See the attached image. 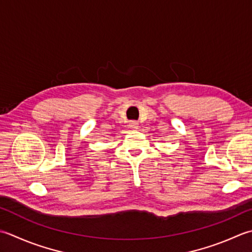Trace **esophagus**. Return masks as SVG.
Listing matches in <instances>:
<instances>
[{"label":"esophagus","instance_id":"obj_1","mask_svg":"<svg viewBox=\"0 0 252 252\" xmlns=\"http://www.w3.org/2000/svg\"><path fill=\"white\" fill-rule=\"evenodd\" d=\"M129 126H130L131 130L135 131V130L139 129V123H137L136 121H131V122H129Z\"/></svg>","mask_w":252,"mask_h":252}]
</instances>
